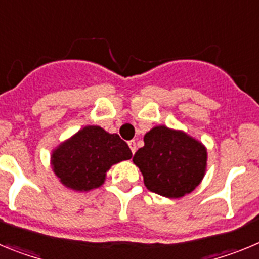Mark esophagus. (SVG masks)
Returning <instances> with one entry per match:
<instances>
[{
  "label": "esophagus",
  "mask_w": 259,
  "mask_h": 259,
  "mask_svg": "<svg viewBox=\"0 0 259 259\" xmlns=\"http://www.w3.org/2000/svg\"><path fill=\"white\" fill-rule=\"evenodd\" d=\"M128 145H130V148H131V152L134 153L135 154V152H136V141L135 140H131V141H128Z\"/></svg>",
  "instance_id": "esophagus-1"
}]
</instances>
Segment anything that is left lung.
<instances>
[{"label":"left lung","instance_id":"left-lung-1","mask_svg":"<svg viewBox=\"0 0 259 259\" xmlns=\"http://www.w3.org/2000/svg\"><path fill=\"white\" fill-rule=\"evenodd\" d=\"M149 191L167 198H180L202 182L207 168V149L183 130L164 124L153 127L144 136V146L135 153Z\"/></svg>","mask_w":259,"mask_h":259}]
</instances>
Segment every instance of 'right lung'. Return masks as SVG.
I'll use <instances>...</instances> for the list:
<instances>
[{
    "label": "right lung",
    "instance_id": "1",
    "mask_svg": "<svg viewBox=\"0 0 259 259\" xmlns=\"http://www.w3.org/2000/svg\"><path fill=\"white\" fill-rule=\"evenodd\" d=\"M131 157V149L119 135L100 125H85L52 150L50 166L66 188L88 192L104 184L111 166Z\"/></svg>",
    "mask_w": 259,
    "mask_h": 259
}]
</instances>
